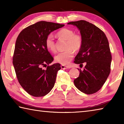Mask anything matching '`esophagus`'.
<instances>
[{
  "instance_id": "34e87169",
  "label": "esophagus",
  "mask_w": 124,
  "mask_h": 124,
  "mask_svg": "<svg viewBox=\"0 0 124 124\" xmlns=\"http://www.w3.org/2000/svg\"><path fill=\"white\" fill-rule=\"evenodd\" d=\"M61 67L62 69H70L71 68L70 66H64V65H61Z\"/></svg>"
}]
</instances>
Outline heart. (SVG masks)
Masks as SVG:
<instances>
[{"instance_id": "1", "label": "heart", "mask_w": 124, "mask_h": 124, "mask_svg": "<svg viewBox=\"0 0 124 124\" xmlns=\"http://www.w3.org/2000/svg\"><path fill=\"white\" fill-rule=\"evenodd\" d=\"M58 38L66 40V51L58 53L54 57L55 61L62 65H67L74 56V51H78L82 47L83 39L81 35L75 34L74 31L68 28H62L57 33ZM45 44L46 49L51 52L56 51V43L53 36L48 35L45 39Z\"/></svg>"}]
</instances>
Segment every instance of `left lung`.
I'll list each match as a JSON object with an SVG mask.
<instances>
[{
    "instance_id": "1",
    "label": "left lung",
    "mask_w": 124,
    "mask_h": 124,
    "mask_svg": "<svg viewBox=\"0 0 124 124\" xmlns=\"http://www.w3.org/2000/svg\"><path fill=\"white\" fill-rule=\"evenodd\" d=\"M80 30L83 39L82 47L75 57L74 62L83 66L79 76L74 79V85L83 93L90 95L101 89L110 72L112 61L108 40L106 34L95 25L84 20L70 22Z\"/></svg>"
}]
</instances>
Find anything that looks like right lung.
Listing matches in <instances>:
<instances>
[{
  "label": "right lung",
  "mask_w": 124,
  "mask_h": 124,
  "mask_svg": "<svg viewBox=\"0 0 124 124\" xmlns=\"http://www.w3.org/2000/svg\"><path fill=\"white\" fill-rule=\"evenodd\" d=\"M64 26L38 22L23 29L16 39L12 63L17 78L25 91L34 97L45 96L54 86L57 73L61 68L60 63L49 65L54 58L45 41L50 33ZM45 66L47 68L44 70L42 67Z\"/></svg>",
  "instance_id": "1"
}]
</instances>
